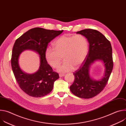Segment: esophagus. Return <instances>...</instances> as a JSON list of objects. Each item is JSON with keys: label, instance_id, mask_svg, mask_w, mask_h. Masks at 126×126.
<instances>
[{"label": "esophagus", "instance_id": "esophagus-1", "mask_svg": "<svg viewBox=\"0 0 126 126\" xmlns=\"http://www.w3.org/2000/svg\"><path fill=\"white\" fill-rule=\"evenodd\" d=\"M64 76H65V74H59V77H64Z\"/></svg>", "mask_w": 126, "mask_h": 126}]
</instances>
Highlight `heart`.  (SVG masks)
Masks as SVG:
<instances>
[{"label": "heart", "mask_w": 126, "mask_h": 126, "mask_svg": "<svg viewBox=\"0 0 126 126\" xmlns=\"http://www.w3.org/2000/svg\"><path fill=\"white\" fill-rule=\"evenodd\" d=\"M54 48L47 47L45 57L48 63L53 68H58L60 72H66L78 69L83 63L88 55L89 43L87 38L81 34L62 35L53 43Z\"/></svg>", "instance_id": "b5f03b06"}]
</instances>
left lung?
<instances>
[{
  "label": "left lung",
  "mask_w": 126,
  "mask_h": 126,
  "mask_svg": "<svg viewBox=\"0 0 126 126\" xmlns=\"http://www.w3.org/2000/svg\"><path fill=\"white\" fill-rule=\"evenodd\" d=\"M88 40L89 50L85 61L73 74L75 80L70 87L71 92L83 99L93 98L99 94L106 85L113 67L112 48L110 41L99 31L86 29L77 32ZM102 62L105 68L103 76L95 80L89 74L91 65L96 61Z\"/></svg>",
  "instance_id": "1"
}]
</instances>
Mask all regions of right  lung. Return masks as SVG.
Segmentation results:
<instances>
[{"mask_svg": "<svg viewBox=\"0 0 126 126\" xmlns=\"http://www.w3.org/2000/svg\"><path fill=\"white\" fill-rule=\"evenodd\" d=\"M63 30L56 31L36 27L31 29L16 39L12 49L11 67L16 80L22 90L30 96L39 98L50 93L59 74L53 72L47 63L45 51L48 44L61 34ZM30 49L40 55L39 70L32 74H28L20 67L19 58L24 50Z\"/></svg>", "mask_w": 126, "mask_h": 126, "instance_id": "add662e5", "label": "right lung"}]
</instances>
